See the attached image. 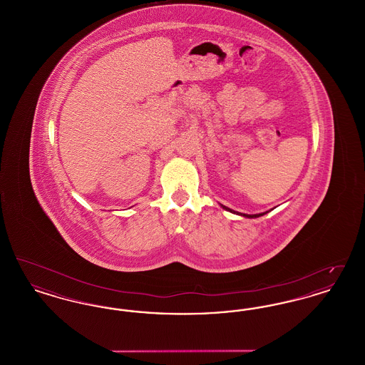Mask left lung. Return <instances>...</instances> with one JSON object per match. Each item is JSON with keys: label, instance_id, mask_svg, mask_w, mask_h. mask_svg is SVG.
<instances>
[{"label": "left lung", "instance_id": "obj_1", "mask_svg": "<svg viewBox=\"0 0 365 365\" xmlns=\"http://www.w3.org/2000/svg\"><path fill=\"white\" fill-rule=\"evenodd\" d=\"M222 208L226 209L228 212H231V213H235V215H240V216H243V217H247V219H256V217H260L262 215H265V213H268V210L267 212H262V213H256V215H246V213H240V212H235V210H232V209L227 208L225 205H222Z\"/></svg>", "mask_w": 365, "mask_h": 365}]
</instances>
